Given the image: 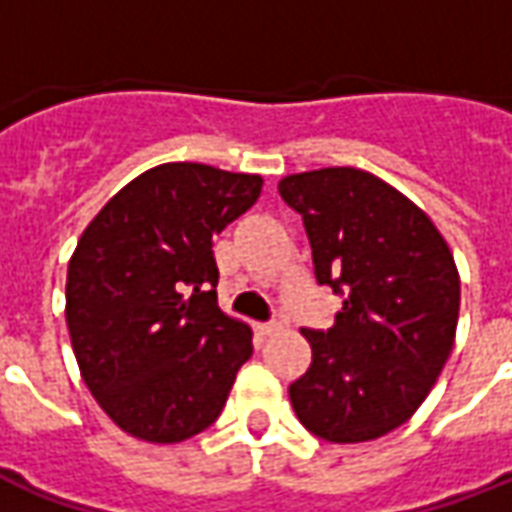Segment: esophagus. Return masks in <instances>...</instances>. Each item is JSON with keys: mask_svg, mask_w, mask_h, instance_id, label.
<instances>
[{"mask_svg": "<svg viewBox=\"0 0 512 512\" xmlns=\"http://www.w3.org/2000/svg\"><path fill=\"white\" fill-rule=\"evenodd\" d=\"M279 332V323L271 321V323H257V334H263V337H268V334Z\"/></svg>", "mask_w": 512, "mask_h": 512, "instance_id": "obj_1", "label": "esophagus"}]
</instances>
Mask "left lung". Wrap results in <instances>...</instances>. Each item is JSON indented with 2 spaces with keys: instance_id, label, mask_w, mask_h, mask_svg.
<instances>
[{
  "instance_id": "1",
  "label": "left lung",
  "mask_w": 512,
  "mask_h": 512,
  "mask_svg": "<svg viewBox=\"0 0 512 512\" xmlns=\"http://www.w3.org/2000/svg\"><path fill=\"white\" fill-rule=\"evenodd\" d=\"M301 213L315 279L343 296L332 329H301L310 370L290 384L304 428L356 444L400 428L455 343L461 279L436 224L406 194L354 167L279 180Z\"/></svg>"
}]
</instances>
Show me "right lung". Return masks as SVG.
<instances>
[{
  "label": "right lung",
  "instance_id": "1",
  "mask_svg": "<svg viewBox=\"0 0 512 512\" xmlns=\"http://www.w3.org/2000/svg\"><path fill=\"white\" fill-rule=\"evenodd\" d=\"M263 178L161 164L106 202L68 263L65 321L87 389L134 439L211 428L252 356V329L219 310L213 238Z\"/></svg>",
  "mask_w": 512,
  "mask_h": 512
}]
</instances>
